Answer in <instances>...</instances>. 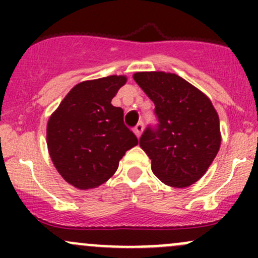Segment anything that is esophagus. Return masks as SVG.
<instances>
[{
	"label": "esophagus",
	"mask_w": 258,
	"mask_h": 258,
	"mask_svg": "<svg viewBox=\"0 0 258 258\" xmlns=\"http://www.w3.org/2000/svg\"><path fill=\"white\" fill-rule=\"evenodd\" d=\"M144 128H145V127H144V123H142V122L137 123L136 127H135V128H134V132H135V134H136V136L139 137V139H140V137H141L142 132H144Z\"/></svg>",
	"instance_id": "obj_1"
}]
</instances>
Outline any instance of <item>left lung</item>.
<instances>
[{
	"label": "left lung",
	"instance_id": "left-lung-1",
	"mask_svg": "<svg viewBox=\"0 0 258 258\" xmlns=\"http://www.w3.org/2000/svg\"><path fill=\"white\" fill-rule=\"evenodd\" d=\"M134 80L155 103L157 128L148 127L140 146L165 184L191 186L209 170L221 146L220 118L202 91L176 74L136 72Z\"/></svg>",
	"mask_w": 258,
	"mask_h": 258
}]
</instances>
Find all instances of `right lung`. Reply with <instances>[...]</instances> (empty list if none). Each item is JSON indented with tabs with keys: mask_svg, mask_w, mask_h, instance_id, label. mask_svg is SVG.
<instances>
[{
	"mask_svg": "<svg viewBox=\"0 0 258 258\" xmlns=\"http://www.w3.org/2000/svg\"><path fill=\"white\" fill-rule=\"evenodd\" d=\"M126 76L77 83L47 122V148L54 167L79 189L96 188L114 175L126 151L139 140L111 103Z\"/></svg>",
	"mask_w": 258,
	"mask_h": 258,
	"instance_id": "right-lung-1",
	"label": "right lung"
}]
</instances>
